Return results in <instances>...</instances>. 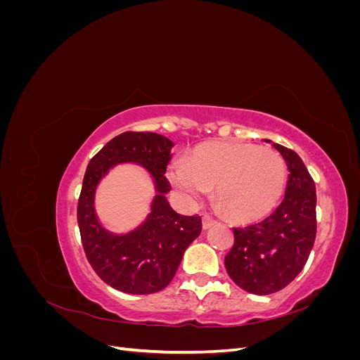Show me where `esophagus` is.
Masks as SVG:
<instances>
[{
    "instance_id": "obj_1",
    "label": "esophagus",
    "mask_w": 360,
    "mask_h": 360,
    "mask_svg": "<svg viewBox=\"0 0 360 360\" xmlns=\"http://www.w3.org/2000/svg\"><path fill=\"white\" fill-rule=\"evenodd\" d=\"M213 225H216V221H213L212 217H209V216L202 217V228H204V230H209V228H212Z\"/></svg>"
}]
</instances>
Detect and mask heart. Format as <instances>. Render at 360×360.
Instances as JSON below:
<instances>
[{"instance_id":"b5f03b06","label":"heart","mask_w":360,"mask_h":360,"mask_svg":"<svg viewBox=\"0 0 360 360\" xmlns=\"http://www.w3.org/2000/svg\"><path fill=\"white\" fill-rule=\"evenodd\" d=\"M168 180L179 197L197 204L214 186V198L234 219L258 221L275 209L287 181V167L274 148L226 141L174 159Z\"/></svg>"}]
</instances>
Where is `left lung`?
<instances>
[{
  "instance_id": "8db88e82",
  "label": "left lung",
  "mask_w": 360,
  "mask_h": 360,
  "mask_svg": "<svg viewBox=\"0 0 360 360\" xmlns=\"http://www.w3.org/2000/svg\"><path fill=\"white\" fill-rule=\"evenodd\" d=\"M264 141L287 163L284 200L264 221L234 228V246L225 257V269L234 284L258 296L285 288L300 274L317 233V195L303 160L292 150Z\"/></svg>"
}]
</instances>
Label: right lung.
<instances>
[{"mask_svg": "<svg viewBox=\"0 0 360 360\" xmlns=\"http://www.w3.org/2000/svg\"><path fill=\"white\" fill-rule=\"evenodd\" d=\"M171 139L153 132H124L111 139L86 167L78 201V225L86 259L99 278L127 294H153L172 281L184 250L201 234L200 216H181L167 200ZM135 162L150 176L155 197L150 213L134 231L114 233L95 213V192L107 172Z\"/></svg>", "mask_w": 360, "mask_h": 360, "instance_id": "1", "label": "right lung"}]
</instances>
